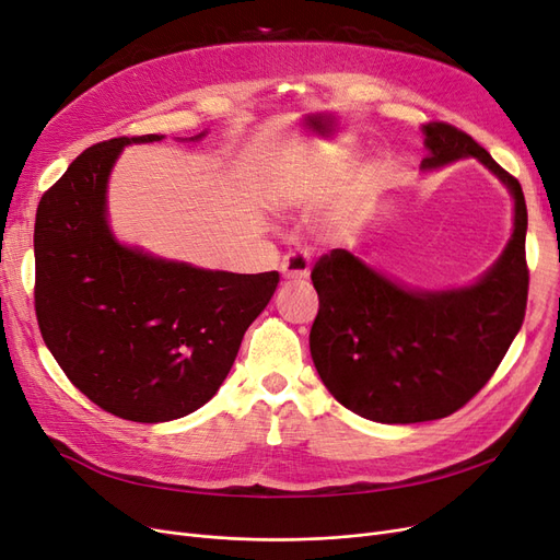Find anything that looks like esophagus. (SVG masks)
Segmentation results:
<instances>
[{
    "instance_id": "1",
    "label": "esophagus",
    "mask_w": 560,
    "mask_h": 560,
    "mask_svg": "<svg viewBox=\"0 0 560 560\" xmlns=\"http://www.w3.org/2000/svg\"><path fill=\"white\" fill-rule=\"evenodd\" d=\"M280 270H282V276H284L287 280H303V278H308V276H311V257H308V252H301V249L290 252V254H287V257L282 259Z\"/></svg>"
}]
</instances>
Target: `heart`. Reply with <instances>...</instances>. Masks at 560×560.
<instances>
[{"mask_svg":"<svg viewBox=\"0 0 560 560\" xmlns=\"http://www.w3.org/2000/svg\"><path fill=\"white\" fill-rule=\"evenodd\" d=\"M336 163H327L325 159H313L308 163H303L301 173L294 179V191L303 200H315L329 186V179L336 173Z\"/></svg>","mask_w":560,"mask_h":560,"instance_id":"1","label":"heart"}]
</instances>
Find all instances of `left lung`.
Listing matches in <instances>:
<instances>
[{"label":"left lung","instance_id":"left-lung-1","mask_svg":"<svg viewBox=\"0 0 560 560\" xmlns=\"http://www.w3.org/2000/svg\"><path fill=\"white\" fill-rule=\"evenodd\" d=\"M430 156L422 167L479 159L514 196V233L500 261L465 290L416 294L331 249L313 266L319 311L311 354L338 404L393 425L455 413L495 374L528 303V210L521 184L488 151L446 121L422 124Z\"/></svg>","mask_w":560,"mask_h":560}]
</instances>
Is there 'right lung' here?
Segmentation results:
<instances>
[{
	"instance_id": "add662e5",
	"label": "right lung",
	"mask_w": 560,
	"mask_h": 560,
	"mask_svg": "<svg viewBox=\"0 0 560 560\" xmlns=\"http://www.w3.org/2000/svg\"><path fill=\"white\" fill-rule=\"evenodd\" d=\"M114 138L79 154L42 196L35 222V311L65 376L100 409L132 422L189 416L224 383L241 341L280 282L147 257L105 219Z\"/></svg>"
}]
</instances>
